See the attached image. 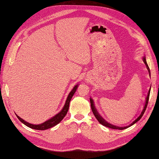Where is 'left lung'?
Returning <instances> with one entry per match:
<instances>
[{"label":"left lung","mask_w":159,"mask_h":159,"mask_svg":"<svg viewBox=\"0 0 159 159\" xmlns=\"http://www.w3.org/2000/svg\"><path fill=\"white\" fill-rule=\"evenodd\" d=\"M143 61H144V64L146 65V66H147V70H148V73H149V75H151V71H150V69H149L148 66V64H147V60H146L145 56L143 57ZM151 87L150 88V89H149V90H148V93H147V97H146V99H145L144 106V107H143V110L141 111V112H140V115H139V116L137 117L136 118H135L134 120L132 122H131V124H130L129 125H128V126H122V127H120V126H115V125H113V124H110L109 122L106 121L101 116L100 114L99 113H98V111H97V110H96V106H95V105H94V102H93L92 98H89L90 104H91V108H92V111H93V114H94V116H95V117H96V119L98 120V121L99 122L102 124V125H103V126H106V127H108V128H112V129H116V130H124V129H126V128H128V127H130V126H132L133 124H134L136 122H138L141 118H142L143 115L144 114V111H145V110H146V108H147V104H148V99H149V96H150V92H151Z\"/></svg>","instance_id":"obj_1"}]
</instances>
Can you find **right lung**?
Masks as SVG:
<instances>
[{
    "label": "right lung",
    "instance_id": "obj_1",
    "mask_svg": "<svg viewBox=\"0 0 159 159\" xmlns=\"http://www.w3.org/2000/svg\"><path fill=\"white\" fill-rule=\"evenodd\" d=\"M79 84L75 85L74 88L72 89L71 91L70 92V93L68 94V96L67 98V100L66 101L65 105L63 106L62 110L59 111L58 114L56 115H55L54 116H53L51 118L49 119L48 120H47L44 122H43L42 124H33L31 123H29L26 121H25L23 119L20 118L19 116H16V117L18 118L19 120L23 123L25 125H26L27 126L32 128V129H35V130H47L49 129L50 128H52L55 126V125H57V124H59L60 122H61L63 118L66 116V115L67 114V112L68 111V109H69V106H70V102L71 101V98L74 95V93H75L77 89H78Z\"/></svg>",
    "mask_w": 159,
    "mask_h": 159
}]
</instances>
